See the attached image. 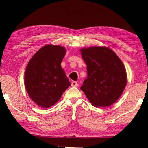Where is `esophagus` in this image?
<instances>
[{"mask_svg":"<svg viewBox=\"0 0 148 148\" xmlns=\"http://www.w3.org/2000/svg\"><path fill=\"white\" fill-rule=\"evenodd\" d=\"M71 86H72V87H77V83L76 82H75V81L72 82Z\"/></svg>","mask_w":148,"mask_h":148,"instance_id":"esophagus-1","label":"esophagus"}]
</instances>
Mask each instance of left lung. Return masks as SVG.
Listing matches in <instances>:
<instances>
[{"mask_svg": "<svg viewBox=\"0 0 148 148\" xmlns=\"http://www.w3.org/2000/svg\"><path fill=\"white\" fill-rule=\"evenodd\" d=\"M87 65V77L80 89L97 108L109 106L121 97L127 86L126 69L116 53L108 47L80 49Z\"/></svg>", "mask_w": 148, "mask_h": 148, "instance_id": "obj_1", "label": "left lung"}]
</instances>
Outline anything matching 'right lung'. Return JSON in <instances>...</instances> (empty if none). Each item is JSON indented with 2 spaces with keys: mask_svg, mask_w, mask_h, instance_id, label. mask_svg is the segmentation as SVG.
Listing matches in <instances>:
<instances>
[{
  "mask_svg": "<svg viewBox=\"0 0 148 148\" xmlns=\"http://www.w3.org/2000/svg\"><path fill=\"white\" fill-rule=\"evenodd\" d=\"M66 49L59 45L41 47L30 60L25 73V86L32 101L42 108L58 102L69 86V79L61 66Z\"/></svg>",
  "mask_w": 148,
  "mask_h": 148,
  "instance_id": "right-lung-1",
  "label": "right lung"
}]
</instances>
